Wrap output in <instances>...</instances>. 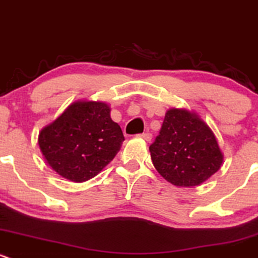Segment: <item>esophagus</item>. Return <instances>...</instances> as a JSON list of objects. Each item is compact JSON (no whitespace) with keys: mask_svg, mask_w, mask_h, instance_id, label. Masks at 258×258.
Listing matches in <instances>:
<instances>
[{"mask_svg":"<svg viewBox=\"0 0 258 258\" xmlns=\"http://www.w3.org/2000/svg\"><path fill=\"white\" fill-rule=\"evenodd\" d=\"M140 137L144 140H147V142H150V140H152V134H150V133H143V134H140Z\"/></svg>","mask_w":258,"mask_h":258,"instance_id":"1","label":"esophagus"}]
</instances>
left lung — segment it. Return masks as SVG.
I'll list each match as a JSON object with an SVG mask.
<instances>
[{"label":"left lung","mask_w":258,"mask_h":258,"mask_svg":"<svg viewBox=\"0 0 258 258\" xmlns=\"http://www.w3.org/2000/svg\"><path fill=\"white\" fill-rule=\"evenodd\" d=\"M150 157L160 175L177 187H195L221 168L223 155L210 126L195 113L170 109Z\"/></svg>","instance_id":"1"}]
</instances>
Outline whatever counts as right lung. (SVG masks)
<instances>
[{"mask_svg": "<svg viewBox=\"0 0 258 258\" xmlns=\"http://www.w3.org/2000/svg\"><path fill=\"white\" fill-rule=\"evenodd\" d=\"M124 135L100 101H76L39 134L46 162L71 182L95 177L120 150Z\"/></svg>", "mask_w": 258, "mask_h": 258, "instance_id": "right-lung-1", "label": "right lung"}]
</instances>
